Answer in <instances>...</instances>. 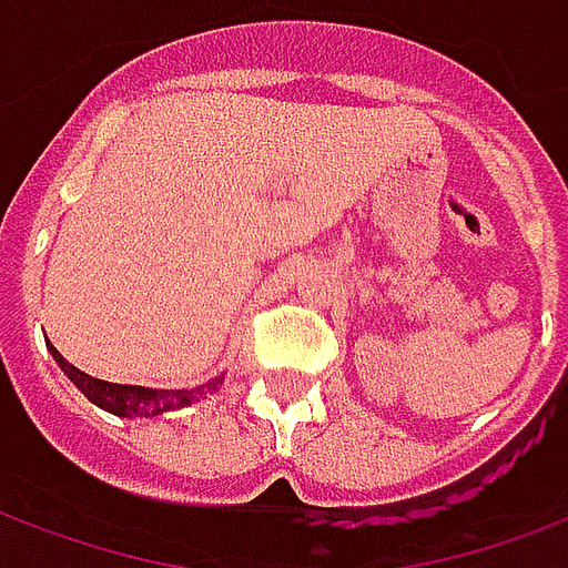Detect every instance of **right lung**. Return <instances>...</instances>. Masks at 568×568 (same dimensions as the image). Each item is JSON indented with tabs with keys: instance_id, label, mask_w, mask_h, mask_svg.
Listing matches in <instances>:
<instances>
[{
	"instance_id": "add662e5",
	"label": "right lung",
	"mask_w": 568,
	"mask_h": 568,
	"mask_svg": "<svg viewBox=\"0 0 568 568\" xmlns=\"http://www.w3.org/2000/svg\"><path fill=\"white\" fill-rule=\"evenodd\" d=\"M50 346V343H48ZM50 355L60 364V369L74 382V388L81 390L83 397L95 403L99 409L120 418H153V415L174 413V409H186L192 403H199L201 397H207L213 390L220 388L225 376L204 382L199 388H146V385H116V382L95 379L90 373H83L74 364L62 358L57 348L50 346Z\"/></svg>"
}]
</instances>
